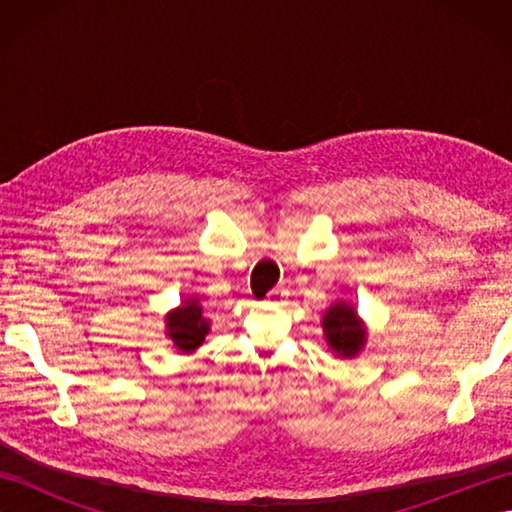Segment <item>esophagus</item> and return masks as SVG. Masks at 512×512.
Segmentation results:
<instances>
[{"label":"esophagus","mask_w":512,"mask_h":512,"mask_svg":"<svg viewBox=\"0 0 512 512\" xmlns=\"http://www.w3.org/2000/svg\"><path fill=\"white\" fill-rule=\"evenodd\" d=\"M286 297V290L284 288H273L268 292V297H266V301H270V303H279L281 299Z\"/></svg>","instance_id":"esophagus-1"}]
</instances>
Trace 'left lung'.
Listing matches in <instances>:
<instances>
[{
  "instance_id": "left-lung-1",
  "label": "left lung",
  "mask_w": 512,
  "mask_h": 512,
  "mask_svg": "<svg viewBox=\"0 0 512 512\" xmlns=\"http://www.w3.org/2000/svg\"><path fill=\"white\" fill-rule=\"evenodd\" d=\"M323 339L334 356L356 358L367 345V323L356 312L354 303L345 299L332 301L321 317Z\"/></svg>"
}]
</instances>
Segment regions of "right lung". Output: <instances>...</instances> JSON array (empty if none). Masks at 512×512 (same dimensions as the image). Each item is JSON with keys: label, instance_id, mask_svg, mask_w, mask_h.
Segmentation results:
<instances>
[{"label": "right lung", "instance_id": "obj_1", "mask_svg": "<svg viewBox=\"0 0 512 512\" xmlns=\"http://www.w3.org/2000/svg\"><path fill=\"white\" fill-rule=\"evenodd\" d=\"M211 332L198 297H184L180 306L165 314V336L178 354H193Z\"/></svg>", "mask_w": 512, "mask_h": 512}]
</instances>
